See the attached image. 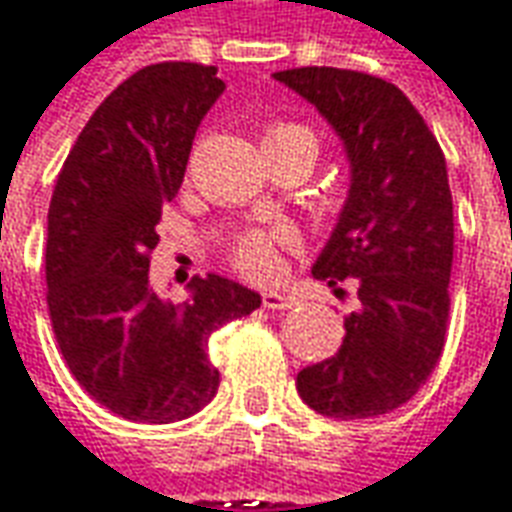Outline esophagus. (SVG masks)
<instances>
[{
	"label": "esophagus",
	"instance_id": "obj_1",
	"mask_svg": "<svg viewBox=\"0 0 512 512\" xmlns=\"http://www.w3.org/2000/svg\"><path fill=\"white\" fill-rule=\"evenodd\" d=\"M264 309H292L295 306V298L287 295V292H264L262 295Z\"/></svg>",
	"mask_w": 512,
	"mask_h": 512
}]
</instances>
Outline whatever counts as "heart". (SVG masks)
<instances>
[{
	"label": "heart",
	"instance_id": "b5f03b06",
	"mask_svg": "<svg viewBox=\"0 0 512 512\" xmlns=\"http://www.w3.org/2000/svg\"><path fill=\"white\" fill-rule=\"evenodd\" d=\"M264 155L303 150L317 155L315 130L292 119H270L262 128ZM290 245V234L281 228H248L228 248V259L239 273L250 278H270L278 270V248Z\"/></svg>",
	"mask_w": 512,
	"mask_h": 512
}]
</instances>
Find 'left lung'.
Instances as JSON below:
<instances>
[{
	"instance_id": "obj_1",
	"label": "left lung",
	"mask_w": 512,
	"mask_h": 512,
	"mask_svg": "<svg viewBox=\"0 0 512 512\" xmlns=\"http://www.w3.org/2000/svg\"><path fill=\"white\" fill-rule=\"evenodd\" d=\"M273 77L329 119L351 161V192L312 273L331 287L351 278L359 306L345 317L337 354L303 368L295 384L320 415H384L424 387L446 345L454 259L446 158L407 94L382 77L334 66Z\"/></svg>"
}]
</instances>
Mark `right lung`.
I'll list each match as a JSON object with an SVG mask.
<instances>
[{"label":"right lung","mask_w":512,"mask_h":512,"mask_svg":"<svg viewBox=\"0 0 512 512\" xmlns=\"http://www.w3.org/2000/svg\"><path fill=\"white\" fill-rule=\"evenodd\" d=\"M222 88L203 63L130 74L77 136L49 203L47 306L58 348L88 396L139 424L203 410L220 387L209 337L262 303L222 276L192 278L181 306L150 290L155 225Z\"/></svg>","instance_id":"obj_1"}]
</instances>
